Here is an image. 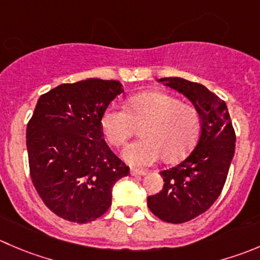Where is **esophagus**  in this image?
<instances>
[{
    "label": "esophagus",
    "instance_id": "34e87169",
    "mask_svg": "<svg viewBox=\"0 0 260 260\" xmlns=\"http://www.w3.org/2000/svg\"><path fill=\"white\" fill-rule=\"evenodd\" d=\"M146 174H147V171L140 170V169H132V170H131V175H135V176H137V175L143 176V175H146Z\"/></svg>",
    "mask_w": 260,
    "mask_h": 260
}]
</instances>
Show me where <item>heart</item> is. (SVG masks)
<instances>
[{
	"label": "heart",
	"instance_id": "1",
	"mask_svg": "<svg viewBox=\"0 0 260 260\" xmlns=\"http://www.w3.org/2000/svg\"><path fill=\"white\" fill-rule=\"evenodd\" d=\"M140 125L142 138L129 143L122 157L133 166H148L161 156L168 162L185 157L200 138L202 119L197 108L162 92L133 95L127 109L112 104L102 117L103 133L112 146H122Z\"/></svg>",
	"mask_w": 260,
	"mask_h": 260
}]
</instances>
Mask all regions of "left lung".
I'll return each mask as SVG.
<instances>
[{
  "mask_svg": "<svg viewBox=\"0 0 260 260\" xmlns=\"http://www.w3.org/2000/svg\"><path fill=\"white\" fill-rule=\"evenodd\" d=\"M190 100L201 114L200 140L188 157L161 171L162 190L147 198L151 212L170 223H183L202 215L225 185L235 153V131L223 100L203 85L180 77L158 79Z\"/></svg>",
  "mask_w": 260,
  "mask_h": 260,
  "instance_id": "1",
  "label": "left lung"
}]
</instances>
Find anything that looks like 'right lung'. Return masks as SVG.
Here are the masks:
<instances>
[{
  "label": "right lung",
  "instance_id": "1",
  "mask_svg": "<svg viewBox=\"0 0 260 260\" xmlns=\"http://www.w3.org/2000/svg\"><path fill=\"white\" fill-rule=\"evenodd\" d=\"M115 80L63 84L39 98L26 127L30 175L52 212L87 223L112 205L113 186L129 168L103 140L102 117L122 94Z\"/></svg>",
  "mask_w": 260,
  "mask_h": 260
}]
</instances>
